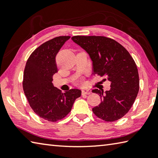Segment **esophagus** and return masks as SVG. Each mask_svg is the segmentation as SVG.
<instances>
[{
  "label": "esophagus",
  "instance_id": "34e87169",
  "mask_svg": "<svg viewBox=\"0 0 158 158\" xmlns=\"http://www.w3.org/2000/svg\"><path fill=\"white\" fill-rule=\"evenodd\" d=\"M82 95H89L91 93V90L89 89H83L81 91Z\"/></svg>",
  "mask_w": 158,
  "mask_h": 158
}]
</instances>
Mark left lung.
<instances>
[{
  "label": "left lung",
  "instance_id": "1",
  "mask_svg": "<svg viewBox=\"0 0 158 158\" xmlns=\"http://www.w3.org/2000/svg\"><path fill=\"white\" fill-rule=\"evenodd\" d=\"M72 40L89 54L93 61V74L105 77L111 81L109 90H92L101 98V103L93 108V112L105 121L121 118L132 107L139 89L135 60L125 47L111 38L77 35Z\"/></svg>",
  "mask_w": 158,
  "mask_h": 158
}]
</instances>
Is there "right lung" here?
<instances>
[{
	"label": "right lung",
	"mask_w": 158,
	"mask_h": 158,
	"mask_svg": "<svg viewBox=\"0 0 158 158\" xmlns=\"http://www.w3.org/2000/svg\"><path fill=\"white\" fill-rule=\"evenodd\" d=\"M69 36H59L44 42L31 53L26 62L23 89L33 111L50 122L63 119L70 112L79 89L62 93L53 86V75L58 72L56 56Z\"/></svg>",
	"instance_id": "right-lung-1"
}]
</instances>
